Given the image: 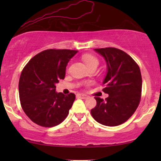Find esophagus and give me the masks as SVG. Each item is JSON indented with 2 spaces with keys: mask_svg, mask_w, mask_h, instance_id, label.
I'll return each instance as SVG.
<instances>
[{
  "mask_svg": "<svg viewBox=\"0 0 161 161\" xmlns=\"http://www.w3.org/2000/svg\"><path fill=\"white\" fill-rule=\"evenodd\" d=\"M77 97L82 99H86L87 97H88V96L86 95H83V94H78V95H77Z\"/></svg>",
  "mask_w": 161,
  "mask_h": 161,
  "instance_id": "obj_1",
  "label": "esophagus"
}]
</instances>
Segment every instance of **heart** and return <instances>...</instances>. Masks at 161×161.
Here are the masks:
<instances>
[{
	"instance_id": "1",
	"label": "heart",
	"mask_w": 161,
	"mask_h": 161,
	"mask_svg": "<svg viewBox=\"0 0 161 161\" xmlns=\"http://www.w3.org/2000/svg\"><path fill=\"white\" fill-rule=\"evenodd\" d=\"M82 60L84 61L87 67L89 68L92 66H98L99 61L96 57L92 54H89V53H86L82 56Z\"/></svg>"
}]
</instances>
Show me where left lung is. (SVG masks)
<instances>
[{
  "instance_id": "left-lung-1",
  "label": "left lung",
  "mask_w": 161,
  "mask_h": 161,
  "mask_svg": "<svg viewBox=\"0 0 161 161\" xmlns=\"http://www.w3.org/2000/svg\"><path fill=\"white\" fill-rule=\"evenodd\" d=\"M107 64L103 81L108 94L104 99L95 97L97 105L91 114L97 123L116 126L125 123L137 109L141 99L142 79L139 66L129 54L114 47L95 49Z\"/></svg>"
}]
</instances>
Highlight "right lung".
Returning <instances> with one entry per match:
<instances>
[{
    "label": "right lung",
    "instance_id": "right-lung-1",
    "mask_svg": "<svg viewBox=\"0 0 161 161\" xmlns=\"http://www.w3.org/2000/svg\"><path fill=\"white\" fill-rule=\"evenodd\" d=\"M78 51L49 49L32 57L20 75L19 95L28 117L36 124L52 127L69 114L75 95L56 92V84L64 79L66 67Z\"/></svg>",
    "mask_w": 161,
    "mask_h": 161
}]
</instances>
